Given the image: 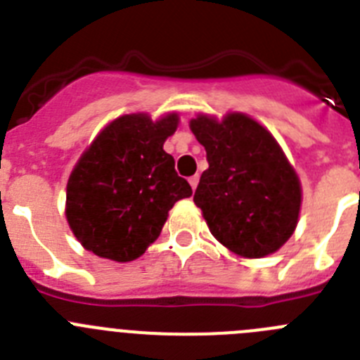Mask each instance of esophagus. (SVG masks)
I'll list each match as a JSON object with an SVG mask.
<instances>
[{
	"label": "esophagus",
	"mask_w": 360,
	"mask_h": 360,
	"mask_svg": "<svg viewBox=\"0 0 360 360\" xmlns=\"http://www.w3.org/2000/svg\"><path fill=\"white\" fill-rule=\"evenodd\" d=\"M188 181H190V186H192V190H195L197 184H199V176L195 174V176H192Z\"/></svg>",
	"instance_id": "esophagus-1"
}]
</instances>
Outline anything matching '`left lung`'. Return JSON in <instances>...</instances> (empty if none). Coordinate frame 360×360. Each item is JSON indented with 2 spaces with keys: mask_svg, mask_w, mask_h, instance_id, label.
Segmentation results:
<instances>
[{
  "mask_svg": "<svg viewBox=\"0 0 360 360\" xmlns=\"http://www.w3.org/2000/svg\"><path fill=\"white\" fill-rule=\"evenodd\" d=\"M190 129L206 148L210 165L193 202L212 235L240 257L278 251L297 224L301 186L276 140L238 112L222 122L197 116Z\"/></svg>",
  "mask_w": 360,
  "mask_h": 360,
  "instance_id": "1",
  "label": "left lung"
}]
</instances>
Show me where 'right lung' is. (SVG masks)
I'll use <instances>...</instances> for the list:
<instances>
[{
	"mask_svg": "<svg viewBox=\"0 0 360 360\" xmlns=\"http://www.w3.org/2000/svg\"><path fill=\"white\" fill-rule=\"evenodd\" d=\"M177 115H127L103 129L71 172L66 217L77 240L102 258L131 262L160 236L168 210L192 195L163 150Z\"/></svg>",
	"mask_w": 360,
	"mask_h": 360,
	"instance_id": "add662e5",
	"label": "right lung"
}]
</instances>
